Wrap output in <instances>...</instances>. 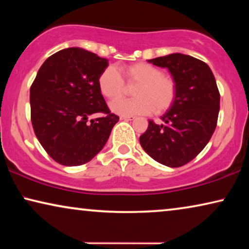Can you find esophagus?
Segmentation results:
<instances>
[{"instance_id":"1","label":"esophagus","mask_w":249,"mask_h":249,"mask_svg":"<svg viewBox=\"0 0 249 249\" xmlns=\"http://www.w3.org/2000/svg\"><path fill=\"white\" fill-rule=\"evenodd\" d=\"M120 120H125V121H129V120H135V117H132V115H121L120 117Z\"/></svg>"}]
</instances>
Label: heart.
I'll use <instances>...</instances> for the list:
<instances>
[{
	"instance_id": "b5f03b06",
	"label": "heart",
	"mask_w": 249,
	"mask_h": 249,
	"mask_svg": "<svg viewBox=\"0 0 249 249\" xmlns=\"http://www.w3.org/2000/svg\"><path fill=\"white\" fill-rule=\"evenodd\" d=\"M129 86H135L132 100H121L127 93L124 78L113 66L105 68L98 78L101 93L107 100L115 101L111 110L121 115L147 114L154 111L162 113L173 104L177 95V84L172 77L163 74L160 68L146 62H139L122 69Z\"/></svg>"
}]
</instances>
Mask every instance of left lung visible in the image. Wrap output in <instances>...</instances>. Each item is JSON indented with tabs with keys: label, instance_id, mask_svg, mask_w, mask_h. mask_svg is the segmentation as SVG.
Wrapping results in <instances>:
<instances>
[{
	"label": "left lung",
	"instance_id": "left-lung-1",
	"mask_svg": "<svg viewBox=\"0 0 249 249\" xmlns=\"http://www.w3.org/2000/svg\"><path fill=\"white\" fill-rule=\"evenodd\" d=\"M166 68L177 84L173 104L162 115V124L148 121L139 142L156 162L179 168L195 159L216 128L220 93L205 62L181 53L147 60Z\"/></svg>",
	"mask_w": 249,
	"mask_h": 249
}]
</instances>
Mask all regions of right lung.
Masks as SVG:
<instances>
[{"label": "right lung", "mask_w": 249, "mask_h": 249, "mask_svg": "<svg viewBox=\"0 0 249 249\" xmlns=\"http://www.w3.org/2000/svg\"><path fill=\"white\" fill-rule=\"evenodd\" d=\"M108 60L80 47L47 57L30 87L34 131L54 161L67 166L89 162L107 144L119 117L111 113L98 86ZM103 113L102 118L88 120Z\"/></svg>", "instance_id": "1"}]
</instances>
